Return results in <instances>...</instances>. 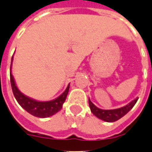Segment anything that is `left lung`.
<instances>
[{"label": "left lung", "instance_id": "left-lung-1", "mask_svg": "<svg viewBox=\"0 0 152 152\" xmlns=\"http://www.w3.org/2000/svg\"><path fill=\"white\" fill-rule=\"evenodd\" d=\"M138 98L134 99L133 101H132L130 103H128L126 106L122 107L121 108H118V109H113V110H102L98 108L94 105L93 102L88 99V103H89L90 109L93 113L99 119H102L105 122H113L118 121V119L122 118L123 116H125L129 111H130L134 105L136 104V102H137Z\"/></svg>", "mask_w": 152, "mask_h": 152}]
</instances>
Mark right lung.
<instances>
[{"label":"right lung","instance_id":"obj_1","mask_svg":"<svg viewBox=\"0 0 152 152\" xmlns=\"http://www.w3.org/2000/svg\"><path fill=\"white\" fill-rule=\"evenodd\" d=\"M10 77L12 92L15 99L19 102V104L26 110V112H28L29 113L37 118H48L58 113V111L62 108L63 104L65 102V99L69 90V84L65 91L56 99L49 101V102H39L32 98L26 97V95L20 93V91L15 85L14 78L11 74V64H10Z\"/></svg>","mask_w":152,"mask_h":152}]
</instances>
